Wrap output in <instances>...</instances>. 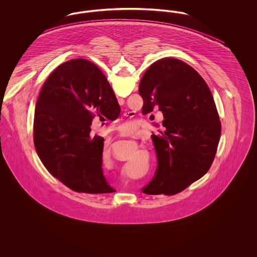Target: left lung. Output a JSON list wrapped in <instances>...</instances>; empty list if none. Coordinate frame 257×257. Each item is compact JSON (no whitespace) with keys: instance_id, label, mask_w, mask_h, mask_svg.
Wrapping results in <instances>:
<instances>
[{"instance_id":"8db88e82","label":"left lung","mask_w":257,"mask_h":257,"mask_svg":"<svg viewBox=\"0 0 257 257\" xmlns=\"http://www.w3.org/2000/svg\"><path fill=\"white\" fill-rule=\"evenodd\" d=\"M139 93L144 114L158 109L164 115L163 130L152 135L158 167L143 192L178 194L207 173L215 159L221 126L214 98L203 78L174 58L152 63Z\"/></svg>"}]
</instances>
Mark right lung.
Listing matches in <instances>:
<instances>
[{
	"instance_id": "right-lung-1",
	"label": "right lung",
	"mask_w": 257,
	"mask_h": 257,
	"mask_svg": "<svg viewBox=\"0 0 257 257\" xmlns=\"http://www.w3.org/2000/svg\"><path fill=\"white\" fill-rule=\"evenodd\" d=\"M120 107L105 75L91 61L77 59L50 75L37 101L34 143L50 173L78 193L115 190L102 171L104 139L90 135L97 114L114 120Z\"/></svg>"
}]
</instances>
